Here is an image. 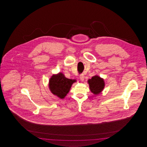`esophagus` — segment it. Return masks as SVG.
<instances>
[{"label": "esophagus", "mask_w": 147, "mask_h": 147, "mask_svg": "<svg viewBox=\"0 0 147 147\" xmlns=\"http://www.w3.org/2000/svg\"><path fill=\"white\" fill-rule=\"evenodd\" d=\"M84 76L83 74H81L80 75V79L81 81H83L84 80Z\"/></svg>", "instance_id": "esophagus-1"}]
</instances>
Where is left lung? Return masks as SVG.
I'll return each mask as SVG.
<instances>
[{"instance_id":"8db88e82","label":"left lung","mask_w":147,"mask_h":147,"mask_svg":"<svg viewBox=\"0 0 147 147\" xmlns=\"http://www.w3.org/2000/svg\"><path fill=\"white\" fill-rule=\"evenodd\" d=\"M91 92L94 94H98L103 90L105 84L103 79L98 76H93L91 79L88 80Z\"/></svg>"}]
</instances>
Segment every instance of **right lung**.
Returning <instances> with one entry per match:
<instances>
[{
    "label": "right lung",
    "instance_id": "1",
    "mask_svg": "<svg viewBox=\"0 0 147 147\" xmlns=\"http://www.w3.org/2000/svg\"><path fill=\"white\" fill-rule=\"evenodd\" d=\"M75 82L76 80L67 78L63 73L59 72L51 76L49 81V88L53 94L60 99H63Z\"/></svg>",
    "mask_w": 147,
    "mask_h": 147
}]
</instances>
